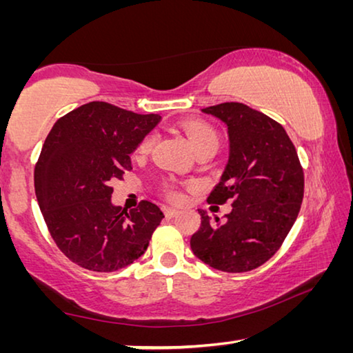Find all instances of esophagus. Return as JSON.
<instances>
[{"label":"esophagus","instance_id":"esophagus-1","mask_svg":"<svg viewBox=\"0 0 353 353\" xmlns=\"http://www.w3.org/2000/svg\"><path fill=\"white\" fill-rule=\"evenodd\" d=\"M162 208H163V213H165V216H166V218H174L176 214L179 213V212L176 210V208L168 207V205H163Z\"/></svg>","mask_w":353,"mask_h":353}]
</instances>
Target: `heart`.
Masks as SVG:
<instances>
[{
	"label": "heart",
	"instance_id": "obj_1",
	"mask_svg": "<svg viewBox=\"0 0 353 353\" xmlns=\"http://www.w3.org/2000/svg\"><path fill=\"white\" fill-rule=\"evenodd\" d=\"M182 129L183 132L187 134L190 143L193 145L194 151L198 154L202 151H216L218 149L219 135L212 124L201 121V119H185L182 123ZM154 143H155V135L148 134L145 139L140 141L137 152L141 155L148 154L152 149ZM168 196L171 199H181V194L174 190H170Z\"/></svg>",
	"mask_w": 353,
	"mask_h": 353
}]
</instances>
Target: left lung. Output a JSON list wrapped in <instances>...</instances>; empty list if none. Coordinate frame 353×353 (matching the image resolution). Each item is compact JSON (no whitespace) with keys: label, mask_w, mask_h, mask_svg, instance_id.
<instances>
[{"label":"left lung","mask_w":353,"mask_h":353,"mask_svg":"<svg viewBox=\"0 0 353 353\" xmlns=\"http://www.w3.org/2000/svg\"><path fill=\"white\" fill-rule=\"evenodd\" d=\"M227 124L229 162L208 204H225L224 221L201 213L191 236L193 254L224 272H248L277 252L290 234L303 199V170L282 124L241 103L202 109Z\"/></svg>","instance_id":"obj_1"}]
</instances>
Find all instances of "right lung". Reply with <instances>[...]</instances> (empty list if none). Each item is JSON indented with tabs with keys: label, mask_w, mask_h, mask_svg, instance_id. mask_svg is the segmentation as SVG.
<instances>
[{
	"label": "right lung",
	"mask_w": 353,
	"mask_h": 353,
	"mask_svg": "<svg viewBox=\"0 0 353 353\" xmlns=\"http://www.w3.org/2000/svg\"><path fill=\"white\" fill-rule=\"evenodd\" d=\"M160 115L93 101L59 118L41 148L34 187L48 230L65 256L113 272L145 254L163 213L149 201L112 205V181L132 170L130 155Z\"/></svg>",
	"instance_id": "obj_1"
}]
</instances>
